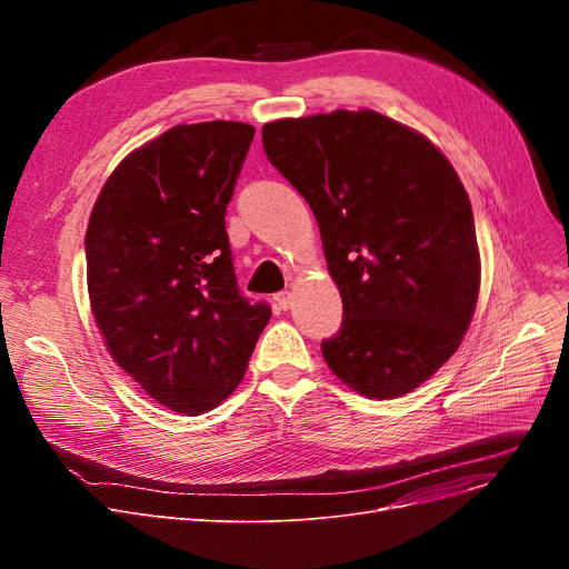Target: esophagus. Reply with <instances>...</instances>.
<instances>
[{"mask_svg":"<svg viewBox=\"0 0 569 569\" xmlns=\"http://www.w3.org/2000/svg\"><path fill=\"white\" fill-rule=\"evenodd\" d=\"M274 302L279 305V309H290V305H292V295L288 292V290H283V292H277L274 295Z\"/></svg>","mask_w":569,"mask_h":569,"instance_id":"esophagus-1","label":"esophagus"}]
</instances>
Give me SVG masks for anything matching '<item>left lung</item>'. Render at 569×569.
I'll return each mask as SVG.
<instances>
[{
	"mask_svg": "<svg viewBox=\"0 0 569 569\" xmlns=\"http://www.w3.org/2000/svg\"><path fill=\"white\" fill-rule=\"evenodd\" d=\"M262 147L313 209L341 292L325 362L369 399L412 392L455 355L480 292L472 207L452 163L373 110L279 119Z\"/></svg>",
	"mask_w": 569,
	"mask_h": 569,
	"instance_id": "8db88e82",
	"label": "left lung"
}]
</instances>
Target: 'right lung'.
Here are the masks:
<instances>
[{"instance_id": "1", "label": "right lung", "mask_w": 569, "mask_h": 569, "mask_svg": "<svg viewBox=\"0 0 569 569\" xmlns=\"http://www.w3.org/2000/svg\"><path fill=\"white\" fill-rule=\"evenodd\" d=\"M253 133L221 119L172 127L117 166L89 217L87 290L106 346L174 412L219 406L272 316L239 292L226 232Z\"/></svg>"}]
</instances>
